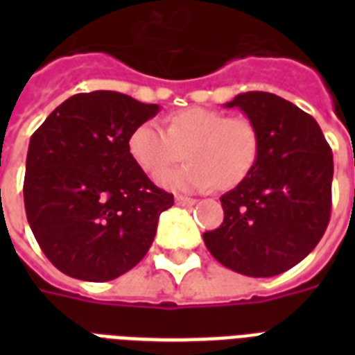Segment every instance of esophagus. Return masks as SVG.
I'll return each instance as SVG.
<instances>
[{
    "label": "esophagus",
    "instance_id": "obj_1",
    "mask_svg": "<svg viewBox=\"0 0 355 355\" xmlns=\"http://www.w3.org/2000/svg\"><path fill=\"white\" fill-rule=\"evenodd\" d=\"M175 202H177L178 206H193L197 200L191 199V197H184V195H177L175 197Z\"/></svg>",
    "mask_w": 355,
    "mask_h": 355
}]
</instances>
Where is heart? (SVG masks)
Listing matches in <instances>:
<instances>
[{"mask_svg":"<svg viewBox=\"0 0 355 355\" xmlns=\"http://www.w3.org/2000/svg\"><path fill=\"white\" fill-rule=\"evenodd\" d=\"M128 155L149 177L182 159V170L166 173L158 184L173 191H208L214 186L232 189L254 171L261 153L258 125L247 116L191 107L173 112L166 130L156 123H141L127 139Z\"/></svg>","mask_w":355,"mask_h":355,"instance_id":"obj_1","label":"heart"}]
</instances>
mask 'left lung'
Listing matches in <instances>:
<instances>
[{
    "label": "left lung",
    "mask_w": 355,
    "mask_h": 355,
    "mask_svg": "<svg viewBox=\"0 0 355 355\" xmlns=\"http://www.w3.org/2000/svg\"><path fill=\"white\" fill-rule=\"evenodd\" d=\"M241 108L261 134L254 171L221 197V227L205 232L211 256L239 275L286 272L324 236L331 214L334 155L319 123L269 92L239 94Z\"/></svg>",
    "instance_id": "obj_1"
}]
</instances>
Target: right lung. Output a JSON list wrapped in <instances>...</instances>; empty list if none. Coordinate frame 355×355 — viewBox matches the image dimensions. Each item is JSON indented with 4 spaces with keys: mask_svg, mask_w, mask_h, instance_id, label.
Segmentation results:
<instances>
[{
    "mask_svg": "<svg viewBox=\"0 0 355 355\" xmlns=\"http://www.w3.org/2000/svg\"><path fill=\"white\" fill-rule=\"evenodd\" d=\"M158 110L119 92L77 94L31 136L25 214L42 252L64 275L114 280L153 245L173 195L134 164L127 139Z\"/></svg>",
    "mask_w": 355,
    "mask_h": 355,
    "instance_id": "1",
    "label": "right lung"
}]
</instances>
